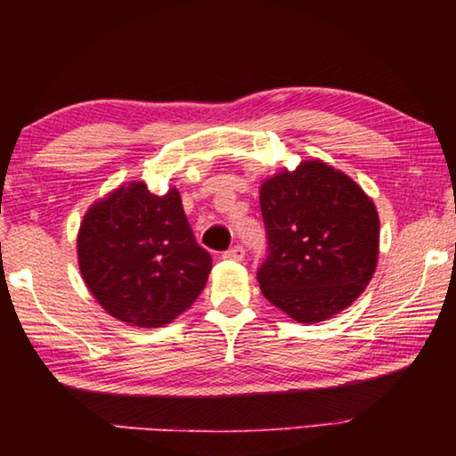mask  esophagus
<instances>
[{"label": "esophagus", "instance_id": "34e87169", "mask_svg": "<svg viewBox=\"0 0 456 456\" xmlns=\"http://www.w3.org/2000/svg\"><path fill=\"white\" fill-rule=\"evenodd\" d=\"M245 257V249L241 245H235L223 253V259H233V261H241Z\"/></svg>", "mask_w": 456, "mask_h": 456}]
</instances>
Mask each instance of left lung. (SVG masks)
Segmentation results:
<instances>
[{
    "instance_id": "left-lung-1",
    "label": "left lung",
    "mask_w": 456,
    "mask_h": 456,
    "mask_svg": "<svg viewBox=\"0 0 456 456\" xmlns=\"http://www.w3.org/2000/svg\"><path fill=\"white\" fill-rule=\"evenodd\" d=\"M267 257L257 269L264 296L299 323L352 305L376 269L380 221L350 176L307 160L261 184Z\"/></svg>"
}]
</instances>
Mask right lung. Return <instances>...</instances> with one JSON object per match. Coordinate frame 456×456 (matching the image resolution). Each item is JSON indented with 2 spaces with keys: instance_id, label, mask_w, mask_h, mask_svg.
<instances>
[{
  "instance_id": "1",
  "label": "right lung",
  "mask_w": 456,
  "mask_h": 456,
  "mask_svg": "<svg viewBox=\"0 0 456 456\" xmlns=\"http://www.w3.org/2000/svg\"><path fill=\"white\" fill-rule=\"evenodd\" d=\"M84 281L104 310L138 328H159L203 291L213 261L197 243L181 195L130 183L92 205L78 233Z\"/></svg>"
}]
</instances>
